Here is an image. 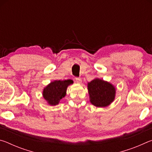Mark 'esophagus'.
Returning a JSON list of instances; mask_svg holds the SVG:
<instances>
[{
	"instance_id": "obj_1",
	"label": "esophagus",
	"mask_w": 152,
	"mask_h": 152,
	"mask_svg": "<svg viewBox=\"0 0 152 152\" xmlns=\"http://www.w3.org/2000/svg\"><path fill=\"white\" fill-rule=\"evenodd\" d=\"M75 80H76V82H77V83L80 84L82 82V79L80 78H78V77H76V78H75Z\"/></svg>"
}]
</instances>
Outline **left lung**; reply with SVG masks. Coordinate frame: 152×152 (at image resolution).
<instances>
[{"mask_svg": "<svg viewBox=\"0 0 152 152\" xmlns=\"http://www.w3.org/2000/svg\"><path fill=\"white\" fill-rule=\"evenodd\" d=\"M90 101L97 107H107L114 101L115 88L109 82L95 78L88 83Z\"/></svg>", "mask_w": 152, "mask_h": 152, "instance_id": "left-lung-1", "label": "left lung"}]
</instances>
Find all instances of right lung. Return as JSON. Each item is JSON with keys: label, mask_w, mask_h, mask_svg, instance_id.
I'll return each instance as SVG.
<instances>
[{"label": "right lung", "mask_w": 152, "mask_h": 152, "mask_svg": "<svg viewBox=\"0 0 152 152\" xmlns=\"http://www.w3.org/2000/svg\"><path fill=\"white\" fill-rule=\"evenodd\" d=\"M73 83L72 80H55L43 89V98L50 105H56L59 103L60 100L66 96V90L68 86Z\"/></svg>", "instance_id": "obj_1"}]
</instances>
